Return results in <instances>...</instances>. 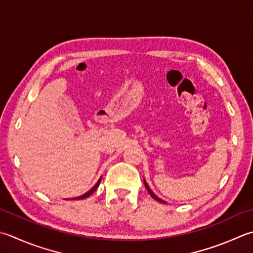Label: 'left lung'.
I'll return each mask as SVG.
<instances>
[{
	"mask_svg": "<svg viewBox=\"0 0 253 253\" xmlns=\"http://www.w3.org/2000/svg\"><path fill=\"white\" fill-rule=\"evenodd\" d=\"M143 183H145V186H146V189H147V191H148V193H149V194L153 197V199H155L156 201H158V202H160V203H163V204H166V202L165 201H162L161 199H159V197H158L157 195H155V193H153L151 190H150V187L148 186V184H147V182L143 180Z\"/></svg>",
	"mask_w": 253,
	"mask_h": 253,
	"instance_id": "8db88e82",
	"label": "left lung"
}]
</instances>
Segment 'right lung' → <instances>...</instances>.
Instances as JSON below:
<instances>
[{"label": "right lung", "instance_id": "add662e5", "mask_svg": "<svg viewBox=\"0 0 253 253\" xmlns=\"http://www.w3.org/2000/svg\"><path fill=\"white\" fill-rule=\"evenodd\" d=\"M101 179H102V177H100V180H98V181L96 182V184H95V185H94V186L92 187V189H91L90 191H88V192H86V193H85V194H83V195H81V196H79V197H76V199H73V200H83V199H86V197H88V196H90V195L92 194V193H94V192H95V190L97 189V187H98V185H100V182H101Z\"/></svg>", "mask_w": 253, "mask_h": 253}]
</instances>
